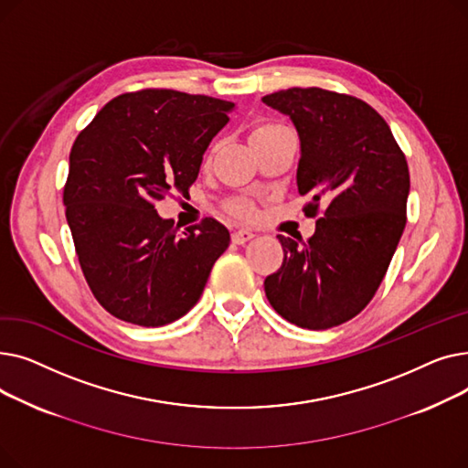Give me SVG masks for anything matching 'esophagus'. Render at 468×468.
<instances>
[{
	"label": "esophagus",
	"mask_w": 468,
	"mask_h": 468,
	"mask_svg": "<svg viewBox=\"0 0 468 468\" xmlns=\"http://www.w3.org/2000/svg\"><path fill=\"white\" fill-rule=\"evenodd\" d=\"M252 237H254L252 231H249V229H239V231H233L231 240H233L235 244H244L247 240H250Z\"/></svg>",
	"instance_id": "obj_1"
}]
</instances>
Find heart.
<instances>
[{
	"mask_svg": "<svg viewBox=\"0 0 468 468\" xmlns=\"http://www.w3.org/2000/svg\"><path fill=\"white\" fill-rule=\"evenodd\" d=\"M279 127H282V125H279V122H261V125H258V127L252 131V136L261 134V133H269V131H275V129H279ZM231 214L237 216V218H240V219H250V218L254 216V208H252L249 203H244V201H235V203L231 205Z\"/></svg>",
	"mask_w": 468,
	"mask_h": 468,
	"instance_id": "obj_1",
	"label": "heart"
}]
</instances>
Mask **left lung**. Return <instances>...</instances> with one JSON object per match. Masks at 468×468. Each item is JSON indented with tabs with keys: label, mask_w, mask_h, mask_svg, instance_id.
Here are the masks:
<instances>
[{
	"label": "left lung",
	"mask_w": 468,
	"mask_h": 468,
	"mask_svg": "<svg viewBox=\"0 0 468 468\" xmlns=\"http://www.w3.org/2000/svg\"><path fill=\"white\" fill-rule=\"evenodd\" d=\"M261 102L300 134L298 191L311 195L316 231L305 242L279 235L284 260L263 282L288 323L326 330L356 316L378 292L406 228L410 170L385 119L349 94L286 89Z\"/></svg>",
	"instance_id": "8db88e82"
}]
</instances>
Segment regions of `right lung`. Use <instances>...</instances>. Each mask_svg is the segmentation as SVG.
I'll return each mask as SVG.
<instances>
[{
    "label": "right lung",
    "instance_id": "right-lung-1",
    "mask_svg": "<svg viewBox=\"0 0 468 468\" xmlns=\"http://www.w3.org/2000/svg\"><path fill=\"white\" fill-rule=\"evenodd\" d=\"M231 110L205 94L144 89L110 101L73 142L66 219L89 288L121 321H178L229 247L214 218L180 231L155 203L172 189L187 193Z\"/></svg>",
    "mask_w": 468,
    "mask_h": 468
}]
</instances>
